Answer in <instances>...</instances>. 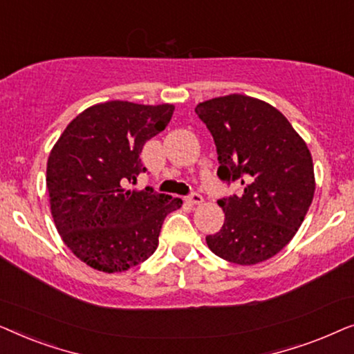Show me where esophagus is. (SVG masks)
I'll list each match as a JSON object with an SVG mask.
<instances>
[{
  "label": "esophagus",
  "instance_id": "1",
  "mask_svg": "<svg viewBox=\"0 0 354 354\" xmlns=\"http://www.w3.org/2000/svg\"><path fill=\"white\" fill-rule=\"evenodd\" d=\"M187 203H190V205H201L203 203V196L198 195V193H192L190 196L187 198Z\"/></svg>",
  "mask_w": 354,
  "mask_h": 354
}]
</instances>
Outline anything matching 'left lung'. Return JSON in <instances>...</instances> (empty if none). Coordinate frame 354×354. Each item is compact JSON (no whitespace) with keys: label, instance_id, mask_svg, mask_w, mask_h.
I'll use <instances>...</instances> for the list:
<instances>
[{"label":"left lung","instance_id":"8db88e82","mask_svg":"<svg viewBox=\"0 0 354 354\" xmlns=\"http://www.w3.org/2000/svg\"><path fill=\"white\" fill-rule=\"evenodd\" d=\"M195 113L214 138L217 176L243 185L241 195L217 201L225 221L206 243L229 263H263L290 243L313 203L308 145L279 109L246 95L203 101Z\"/></svg>","mask_w":354,"mask_h":354}]
</instances>
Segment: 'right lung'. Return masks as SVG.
<instances>
[{
  "mask_svg": "<svg viewBox=\"0 0 354 354\" xmlns=\"http://www.w3.org/2000/svg\"><path fill=\"white\" fill-rule=\"evenodd\" d=\"M174 104L106 101L72 119L46 164L51 216L61 239L86 266L124 272L147 261L180 198L129 190L147 171L145 143L171 122Z\"/></svg>",
  "mask_w": 354,
  "mask_h": 354,
  "instance_id": "right-lung-1",
  "label": "right lung"
}]
</instances>
